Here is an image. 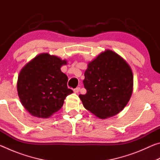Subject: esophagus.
<instances>
[{
	"label": "esophagus",
	"instance_id": "esophagus-1",
	"mask_svg": "<svg viewBox=\"0 0 160 160\" xmlns=\"http://www.w3.org/2000/svg\"><path fill=\"white\" fill-rule=\"evenodd\" d=\"M80 88H76L74 89V90H73L75 93H78L80 92Z\"/></svg>",
	"mask_w": 160,
	"mask_h": 160
}]
</instances>
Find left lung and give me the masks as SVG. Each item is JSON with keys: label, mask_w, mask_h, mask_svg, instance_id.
<instances>
[{"label": "left lung", "mask_w": 160, "mask_h": 160, "mask_svg": "<svg viewBox=\"0 0 160 160\" xmlns=\"http://www.w3.org/2000/svg\"><path fill=\"white\" fill-rule=\"evenodd\" d=\"M83 84L87 93L79 97L84 107L105 119L118 114L128 103L133 75L131 66L121 56L107 49L89 62Z\"/></svg>", "instance_id": "left-lung-1"}]
</instances>
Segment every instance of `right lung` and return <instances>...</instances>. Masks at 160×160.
<instances>
[{"mask_svg":"<svg viewBox=\"0 0 160 160\" xmlns=\"http://www.w3.org/2000/svg\"><path fill=\"white\" fill-rule=\"evenodd\" d=\"M66 64V60L43 53L22 68L18 94L22 105L32 116L50 117L63 107L66 97L73 92L68 88V77L61 70Z\"/></svg>","mask_w":160,"mask_h":160,"instance_id":"1","label":"right lung"}]
</instances>
